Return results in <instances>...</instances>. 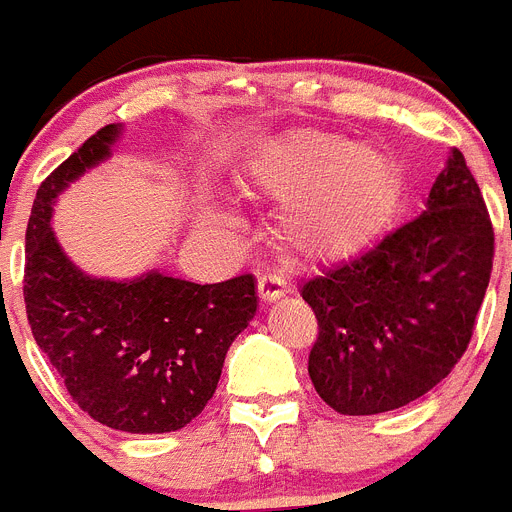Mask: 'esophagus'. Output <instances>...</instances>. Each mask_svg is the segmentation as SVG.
<instances>
[{
    "mask_svg": "<svg viewBox=\"0 0 512 512\" xmlns=\"http://www.w3.org/2000/svg\"><path fill=\"white\" fill-rule=\"evenodd\" d=\"M287 295V279L279 271H266L259 277V297L264 302H274Z\"/></svg>",
    "mask_w": 512,
    "mask_h": 512,
    "instance_id": "esophagus-1",
    "label": "esophagus"
}]
</instances>
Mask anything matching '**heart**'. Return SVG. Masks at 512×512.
Segmentation results:
<instances>
[{"label":"heart","instance_id":"obj_1","mask_svg":"<svg viewBox=\"0 0 512 512\" xmlns=\"http://www.w3.org/2000/svg\"><path fill=\"white\" fill-rule=\"evenodd\" d=\"M248 189L287 200L282 228L310 256L346 251L364 241L395 194L387 158L330 133H297L261 153ZM212 223H230L212 215Z\"/></svg>","mask_w":512,"mask_h":512}]
</instances>
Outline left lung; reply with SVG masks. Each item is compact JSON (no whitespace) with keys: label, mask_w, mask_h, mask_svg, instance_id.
I'll return each mask as SVG.
<instances>
[{"label":"left lung","mask_w":512,"mask_h":512,"mask_svg":"<svg viewBox=\"0 0 512 512\" xmlns=\"http://www.w3.org/2000/svg\"><path fill=\"white\" fill-rule=\"evenodd\" d=\"M492 256L490 212L454 148L418 217L302 284L318 395L341 415H377L433 390L472 341Z\"/></svg>","instance_id":"left-lung-1"}]
</instances>
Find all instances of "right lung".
<instances>
[{
    "label": "right lung",
    "instance_id": "obj_1",
    "mask_svg": "<svg viewBox=\"0 0 512 512\" xmlns=\"http://www.w3.org/2000/svg\"><path fill=\"white\" fill-rule=\"evenodd\" d=\"M120 125H104L35 194L25 233V310L33 338L71 400L125 433H169L215 395L230 343L256 315V282L241 274L194 284L148 271L94 279L71 264L51 228L53 202L110 156Z\"/></svg>",
    "mask_w": 512,
    "mask_h": 512
}]
</instances>
